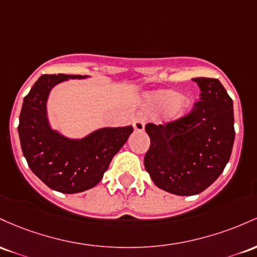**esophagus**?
Returning <instances> with one entry per match:
<instances>
[{
  "instance_id": "obj_1",
  "label": "esophagus",
  "mask_w": 257,
  "mask_h": 257,
  "mask_svg": "<svg viewBox=\"0 0 257 257\" xmlns=\"http://www.w3.org/2000/svg\"><path fill=\"white\" fill-rule=\"evenodd\" d=\"M132 123H134V128L136 130V131L142 132L144 130V125H146V119H144L143 115H136V116L134 117Z\"/></svg>"
}]
</instances>
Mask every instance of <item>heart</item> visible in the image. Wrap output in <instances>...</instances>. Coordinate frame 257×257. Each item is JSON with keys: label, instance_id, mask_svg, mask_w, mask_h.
Returning <instances> with one entry per match:
<instances>
[{"label": "heart", "instance_id": "b5f03b06", "mask_svg": "<svg viewBox=\"0 0 257 257\" xmlns=\"http://www.w3.org/2000/svg\"><path fill=\"white\" fill-rule=\"evenodd\" d=\"M183 97L175 91H160L146 97V103L153 109H170L172 116H177L181 111Z\"/></svg>", "mask_w": 257, "mask_h": 257}]
</instances>
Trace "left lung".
I'll return each instance as SVG.
<instances>
[{
  "mask_svg": "<svg viewBox=\"0 0 257 257\" xmlns=\"http://www.w3.org/2000/svg\"><path fill=\"white\" fill-rule=\"evenodd\" d=\"M200 100L182 119L147 123L151 147L144 167L155 186L176 195H195L220 177L234 143L233 100L217 79H193Z\"/></svg>",
  "mask_w": 257,
  "mask_h": 257,
  "instance_id": "obj_1",
  "label": "left lung"
}]
</instances>
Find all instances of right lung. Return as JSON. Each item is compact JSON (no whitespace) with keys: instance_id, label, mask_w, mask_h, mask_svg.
<instances>
[{"instance_id":"1","label":"right lung","mask_w":257,"mask_h":257,"mask_svg":"<svg viewBox=\"0 0 257 257\" xmlns=\"http://www.w3.org/2000/svg\"><path fill=\"white\" fill-rule=\"evenodd\" d=\"M81 75H42L24 98L19 116L23 154L31 171L53 191L73 194L93 188L114 155L134 132L132 125L102 127L82 138H70L52 127L47 102L54 86Z\"/></svg>"}]
</instances>
